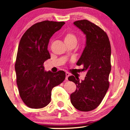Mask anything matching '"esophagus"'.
<instances>
[{
	"label": "esophagus",
	"instance_id": "1",
	"mask_svg": "<svg viewBox=\"0 0 130 130\" xmlns=\"http://www.w3.org/2000/svg\"><path fill=\"white\" fill-rule=\"evenodd\" d=\"M65 74H66V80H68V77L69 76L70 74L69 73H68V72H66L65 73Z\"/></svg>",
	"mask_w": 130,
	"mask_h": 130
}]
</instances>
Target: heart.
Masks as SVG:
<instances>
[{"mask_svg":"<svg viewBox=\"0 0 130 130\" xmlns=\"http://www.w3.org/2000/svg\"><path fill=\"white\" fill-rule=\"evenodd\" d=\"M64 41L65 43L75 42L76 43L77 38L73 32H68L65 34L64 36Z\"/></svg>","mask_w":130,"mask_h":130,"instance_id":"1","label":"heart"}]
</instances>
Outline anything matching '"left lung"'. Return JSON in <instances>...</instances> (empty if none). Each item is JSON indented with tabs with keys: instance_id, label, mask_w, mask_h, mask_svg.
<instances>
[{
	"instance_id": "8db88e82",
	"label": "left lung",
	"mask_w": 130,
	"mask_h": 130,
	"mask_svg": "<svg viewBox=\"0 0 130 130\" xmlns=\"http://www.w3.org/2000/svg\"><path fill=\"white\" fill-rule=\"evenodd\" d=\"M73 24L86 36L85 47L76 64L83 65L87 74L81 81L74 76L68 77L77 88L70 94V102L79 111H90L100 105L108 89L111 45L106 32L91 22L84 19Z\"/></svg>"
}]
</instances>
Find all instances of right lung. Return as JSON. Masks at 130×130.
Here are the masks:
<instances>
[{"instance_id":"add662e5","label":"right lung","mask_w":130,"mask_h":130,"mask_svg":"<svg viewBox=\"0 0 130 130\" xmlns=\"http://www.w3.org/2000/svg\"><path fill=\"white\" fill-rule=\"evenodd\" d=\"M64 22L44 21L28 28L21 39L15 69L19 95L31 108L46 106L51 101L52 90L65 78L62 70L53 73L44 70L43 63L50 58L49 40Z\"/></svg>"}]
</instances>
